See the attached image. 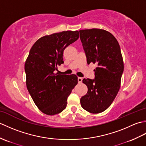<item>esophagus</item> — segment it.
Segmentation results:
<instances>
[{
	"mask_svg": "<svg viewBox=\"0 0 146 146\" xmlns=\"http://www.w3.org/2000/svg\"><path fill=\"white\" fill-rule=\"evenodd\" d=\"M82 80H83V78H81V77H78V83H80L82 82Z\"/></svg>",
	"mask_w": 146,
	"mask_h": 146,
	"instance_id": "34e87169",
	"label": "esophagus"
}]
</instances>
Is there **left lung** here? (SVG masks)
Returning <instances> with one entry per match:
<instances>
[{"instance_id":"1","label":"left lung","mask_w":146,"mask_h":146,"mask_svg":"<svg viewBox=\"0 0 146 146\" xmlns=\"http://www.w3.org/2000/svg\"><path fill=\"white\" fill-rule=\"evenodd\" d=\"M79 32L88 64H97L95 79L83 80L88 92L80 103L88 112L99 113L110 106L119 92L123 71L122 56L119 42L110 33L95 28Z\"/></svg>"}]
</instances>
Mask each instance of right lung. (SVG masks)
Here are the masks:
<instances>
[{
	"label": "right lung",
	"mask_w": 146,
	"mask_h": 146,
	"mask_svg": "<svg viewBox=\"0 0 146 146\" xmlns=\"http://www.w3.org/2000/svg\"><path fill=\"white\" fill-rule=\"evenodd\" d=\"M79 38L78 31H66L39 38L30 49L24 69L26 86L36 105L49 115L65 109L67 98L78 83L75 75L55 73L64 63L63 51Z\"/></svg>",
	"instance_id": "right-lung-1"
}]
</instances>
